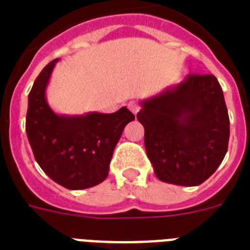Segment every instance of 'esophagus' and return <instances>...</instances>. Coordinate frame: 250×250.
<instances>
[{
  "label": "esophagus",
  "mask_w": 250,
  "mask_h": 250,
  "mask_svg": "<svg viewBox=\"0 0 250 250\" xmlns=\"http://www.w3.org/2000/svg\"><path fill=\"white\" fill-rule=\"evenodd\" d=\"M127 107H129V109H130V110H132L134 114H137L138 110H140V105H138L136 101H130V103L127 104Z\"/></svg>",
  "instance_id": "obj_1"
}]
</instances>
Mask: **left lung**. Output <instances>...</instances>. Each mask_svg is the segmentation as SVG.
<instances>
[{"mask_svg": "<svg viewBox=\"0 0 250 250\" xmlns=\"http://www.w3.org/2000/svg\"><path fill=\"white\" fill-rule=\"evenodd\" d=\"M137 120L147 158L164 183L200 185L227 154L229 116L213 74H189L173 90L143 103Z\"/></svg>", "mask_w": 250, "mask_h": 250, "instance_id": "left-lung-1", "label": "left lung"}]
</instances>
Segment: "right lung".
I'll use <instances>...</instances> for the list:
<instances>
[{"mask_svg":"<svg viewBox=\"0 0 250 250\" xmlns=\"http://www.w3.org/2000/svg\"><path fill=\"white\" fill-rule=\"evenodd\" d=\"M57 61L43 67L29 93L26 134L36 161L54 183L72 190L86 189L107 177L113 150L134 114L125 106L112 114H54L45 89Z\"/></svg>","mask_w":250,"mask_h":250,"instance_id":"1","label":"right lung"}]
</instances>
